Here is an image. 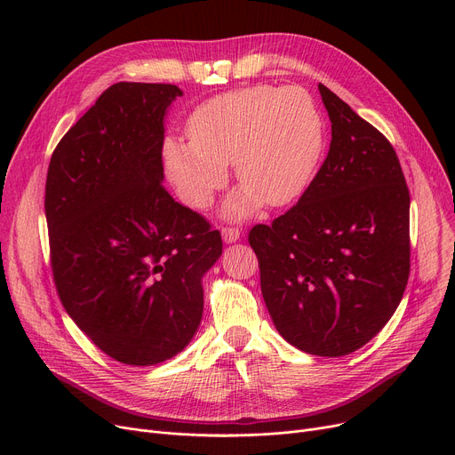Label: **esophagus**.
I'll use <instances>...</instances> for the list:
<instances>
[{"mask_svg": "<svg viewBox=\"0 0 455 455\" xmlns=\"http://www.w3.org/2000/svg\"><path fill=\"white\" fill-rule=\"evenodd\" d=\"M221 235H223V240H225L227 243H234V242L240 240L242 230L237 228V227H223V228H221Z\"/></svg>", "mask_w": 455, "mask_h": 455, "instance_id": "1", "label": "esophagus"}]
</instances>
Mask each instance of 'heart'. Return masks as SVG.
<instances>
[{"label":"heart","mask_w":455,"mask_h":455,"mask_svg":"<svg viewBox=\"0 0 455 455\" xmlns=\"http://www.w3.org/2000/svg\"><path fill=\"white\" fill-rule=\"evenodd\" d=\"M189 141H164V170L179 197L204 210L228 180L242 182L225 204L245 218L261 203L282 206L312 179L324 146V119L300 86L254 84L201 103L188 119Z\"/></svg>","instance_id":"b5f03b06"}]
</instances>
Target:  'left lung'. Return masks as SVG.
<instances>
[{"instance_id":"obj_1","label":"left lung","mask_w":455,"mask_h":455,"mask_svg":"<svg viewBox=\"0 0 455 455\" xmlns=\"http://www.w3.org/2000/svg\"><path fill=\"white\" fill-rule=\"evenodd\" d=\"M330 151L299 203L254 225L259 285L280 336L314 355L369 343L410 278V189L389 140L319 84Z\"/></svg>"}]
</instances>
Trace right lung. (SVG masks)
Segmentation results:
<instances>
[{
  "label": "right lung",
  "instance_id": "add662e5",
  "mask_svg": "<svg viewBox=\"0 0 455 455\" xmlns=\"http://www.w3.org/2000/svg\"><path fill=\"white\" fill-rule=\"evenodd\" d=\"M175 84L116 83L53 151L45 220L59 299L116 362L179 354L203 317V275L220 230L162 184L164 116Z\"/></svg>",
  "mask_w": 455,
  "mask_h": 455
}]
</instances>
